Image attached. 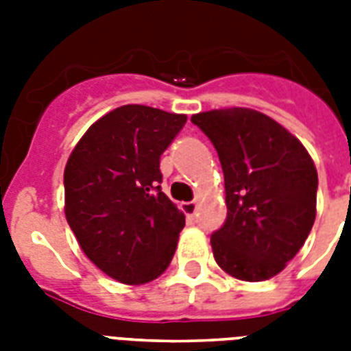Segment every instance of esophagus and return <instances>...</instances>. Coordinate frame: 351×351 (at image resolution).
<instances>
[{"mask_svg":"<svg viewBox=\"0 0 351 351\" xmlns=\"http://www.w3.org/2000/svg\"><path fill=\"white\" fill-rule=\"evenodd\" d=\"M182 211L186 213L187 220L195 219V215H197V204L195 202H184L182 204Z\"/></svg>","mask_w":351,"mask_h":351,"instance_id":"1","label":"esophagus"}]
</instances>
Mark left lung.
I'll return each instance as SVG.
<instances>
[{
  "mask_svg": "<svg viewBox=\"0 0 351 351\" xmlns=\"http://www.w3.org/2000/svg\"><path fill=\"white\" fill-rule=\"evenodd\" d=\"M224 171L228 219L211 234L215 261L231 277L261 282L286 267L315 222L317 169L280 123L253 109L193 114Z\"/></svg>",
  "mask_w": 351,
  "mask_h": 351,
  "instance_id": "1",
  "label": "left lung"
}]
</instances>
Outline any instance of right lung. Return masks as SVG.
I'll use <instances>...</instances> for the list:
<instances>
[{"label":"right lung","instance_id":"add662e5","mask_svg":"<svg viewBox=\"0 0 351 351\" xmlns=\"http://www.w3.org/2000/svg\"><path fill=\"white\" fill-rule=\"evenodd\" d=\"M186 120L121 106L95 121L69 156L67 222L89 261L118 282H151L175 255L186 217L160 187V156Z\"/></svg>","mask_w":351,"mask_h":351}]
</instances>
